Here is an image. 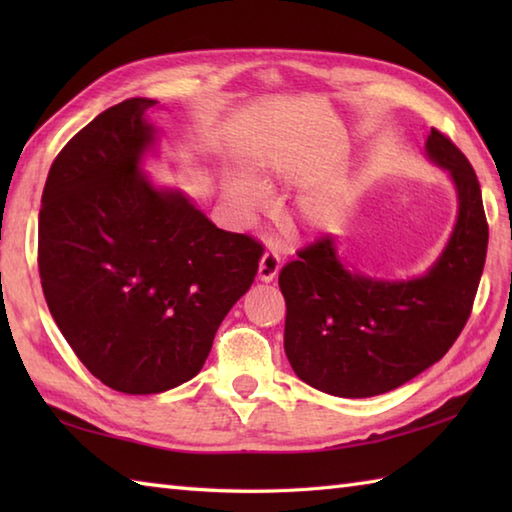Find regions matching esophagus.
Wrapping results in <instances>:
<instances>
[{
    "label": "esophagus",
    "mask_w": 512,
    "mask_h": 512,
    "mask_svg": "<svg viewBox=\"0 0 512 512\" xmlns=\"http://www.w3.org/2000/svg\"><path fill=\"white\" fill-rule=\"evenodd\" d=\"M279 270H281V257L275 253V250H266L262 259H259V270H257L259 279L268 284V281H273L277 277Z\"/></svg>",
    "instance_id": "esophagus-1"
}]
</instances>
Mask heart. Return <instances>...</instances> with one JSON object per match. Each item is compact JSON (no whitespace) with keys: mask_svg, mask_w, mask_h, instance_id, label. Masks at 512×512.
<instances>
[{"mask_svg":"<svg viewBox=\"0 0 512 512\" xmlns=\"http://www.w3.org/2000/svg\"><path fill=\"white\" fill-rule=\"evenodd\" d=\"M264 176L270 180L275 176V169H266ZM231 193L239 206H244L246 211L255 209L259 200V187L253 178L248 176H235L231 182ZM345 200L343 195H314V198H306L299 204L301 220L308 224H323L332 220V217L343 211Z\"/></svg>","mask_w":512,"mask_h":512,"instance_id":"heart-1","label":"heart"}]
</instances>
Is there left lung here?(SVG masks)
I'll list each match as a JSON object with an SVG mask.
<instances>
[{
	"label": "left lung",
	"mask_w": 512,
	"mask_h": 512,
	"mask_svg": "<svg viewBox=\"0 0 512 512\" xmlns=\"http://www.w3.org/2000/svg\"><path fill=\"white\" fill-rule=\"evenodd\" d=\"M424 147L458 191V220L427 275L387 281L347 270L332 235L281 268L286 356L303 383L325 394L369 398L405 385L449 352L471 317L488 246L480 182L438 129Z\"/></svg>",
	"instance_id": "1"
}]
</instances>
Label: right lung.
I'll return each mask as SVG.
<instances>
[{
  "label": "right lung",
  "mask_w": 512,
  "mask_h": 512,
  "mask_svg": "<svg viewBox=\"0 0 512 512\" xmlns=\"http://www.w3.org/2000/svg\"><path fill=\"white\" fill-rule=\"evenodd\" d=\"M127 99L54 158L39 211V277L54 323L90 374L160 394L200 372L224 317L255 281L264 246L217 228L140 169L156 143Z\"/></svg>",
  "instance_id": "add662e5"
}]
</instances>
